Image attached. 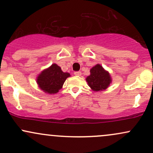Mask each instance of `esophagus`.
<instances>
[{
    "label": "esophagus",
    "instance_id": "esophagus-1",
    "mask_svg": "<svg viewBox=\"0 0 153 153\" xmlns=\"http://www.w3.org/2000/svg\"><path fill=\"white\" fill-rule=\"evenodd\" d=\"M81 72L80 71H76V72H75L74 73V75H78V76H80V75H81Z\"/></svg>",
    "mask_w": 153,
    "mask_h": 153
}]
</instances>
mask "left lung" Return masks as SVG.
<instances>
[{
  "mask_svg": "<svg viewBox=\"0 0 153 153\" xmlns=\"http://www.w3.org/2000/svg\"><path fill=\"white\" fill-rule=\"evenodd\" d=\"M91 75L86 78L89 86L94 91L106 89L111 82V78L108 71H105L101 65L97 64L90 71Z\"/></svg>",
  "mask_w": 153,
  "mask_h": 153,
  "instance_id": "8db88e82",
  "label": "left lung"
}]
</instances>
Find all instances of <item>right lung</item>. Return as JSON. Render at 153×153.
<instances>
[{"label": "right lung", "mask_w": 153, "mask_h": 153, "mask_svg": "<svg viewBox=\"0 0 153 153\" xmlns=\"http://www.w3.org/2000/svg\"><path fill=\"white\" fill-rule=\"evenodd\" d=\"M70 76V73L62 72L57 64H52L38 75L36 82L44 92L54 94L62 88L65 80Z\"/></svg>", "instance_id": "add662e5"}]
</instances>
